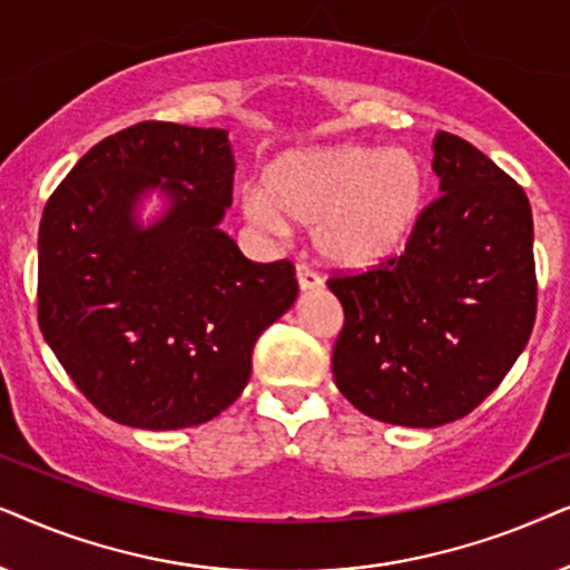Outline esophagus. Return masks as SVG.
I'll return each mask as SVG.
<instances>
[{
	"label": "esophagus",
	"instance_id": "1",
	"mask_svg": "<svg viewBox=\"0 0 570 570\" xmlns=\"http://www.w3.org/2000/svg\"><path fill=\"white\" fill-rule=\"evenodd\" d=\"M297 284H299L302 292H313V289H321L323 278H321V273H315L313 268H309V265L299 263L297 265Z\"/></svg>",
	"mask_w": 570,
	"mask_h": 570
}]
</instances>
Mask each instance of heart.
<instances>
[{"label": "heart", "mask_w": 570, "mask_h": 570, "mask_svg": "<svg viewBox=\"0 0 570 570\" xmlns=\"http://www.w3.org/2000/svg\"><path fill=\"white\" fill-rule=\"evenodd\" d=\"M428 197L430 174L414 150L328 146L273 158L263 187L242 193V210L268 232H284L286 222L315 226L328 261L364 268L412 239Z\"/></svg>", "instance_id": "b5f03b06"}]
</instances>
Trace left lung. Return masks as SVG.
Here are the masks:
<instances>
[{"label": "left lung", "mask_w": 570, "mask_h": 570, "mask_svg": "<svg viewBox=\"0 0 570 570\" xmlns=\"http://www.w3.org/2000/svg\"><path fill=\"white\" fill-rule=\"evenodd\" d=\"M440 193L406 249L331 276L344 307L338 391L362 414L440 428L474 412L532 336L534 224L521 185L459 135L438 132Z\"/></svg>", "instance_id": "1"}]
</instances>
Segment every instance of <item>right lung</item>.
<instances>
[{
    "label": "right lung",
    "instance_id": "add662e5",
    "mask_svg": "<svg viewBox=\"0 0 570 570\" xmlns=\"http://www.w3.org/2000/svg\"><path fill=\"white\" fill-rule=\"evenodd\" d=\"M229 132L140 121L98 142L51 193L38 229V325L109 420L179 430L245 391L261 333L297 299L289 261L253 263L218 229ZM158 188L170 208L134 218Z\"/></svg>",
    "mask_w": 570,
    "mask_h": 570
}]
</instances>
